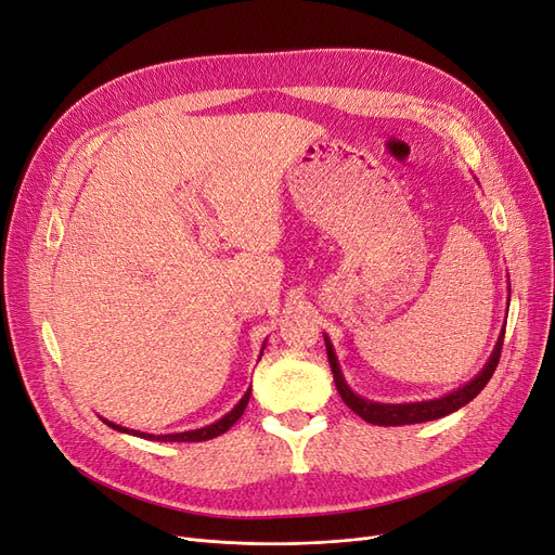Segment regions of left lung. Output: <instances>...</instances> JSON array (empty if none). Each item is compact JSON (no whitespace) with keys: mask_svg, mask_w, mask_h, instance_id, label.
<instances>
[{"mask_svg":"<svg viewBox=\"0 0 555 555\" xmlns=\"http://www.w3.org/2000/svg\"><path fill=\"white\" fill-rule=\"evenodd\" d=\"M502 340H505V328L498 335V343L491 351L489 361L481 367V371L469 379L467 384L459 386L456 391H449L442 398H433V400H418V402H375L367 400L359 393H354L349 389V384L345 382V375L340 371L338 357H335V349L328 340V335L324 333V343H326V354H328V363L333 371V382L338 386V393L345 400V405L357 412L363 422L375 424V426H410V424H424V422H435V418H442L451 412L461 410L463 405H467L469 400L477 398L481 393V389L489 379L493 377L498 361H500V349H502Z\"/></svg>","mask_w":555,"mask_h":555,"instance_id":"obj_1","label":"left lung"}]
</instances>
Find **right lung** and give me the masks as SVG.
Returning a JSON list of instances; mask_svg holds the SVG:
<instances>
[{"mask_svg":"<svg viewBox=\"0 0 555 555\" xmlns=\"http://www.w3.org/2000/svg\"><path fill=\"white\" fill-rule=\"evenodd\" d=\"M263 349H266V343H263V347H261V354H263ZM259 359H261V357H259ZM249 393H251V386L245 391V396L238 400V405L233 408L231 412H227V414L220 418V422H215V424L204 426V428H196V430L153 435V433H141V430H131V428H125V426H117V424L108 422V418H104V424L111 426V428H115V430H120V433L137 435V438H145V440H157V442H204V440H212V438H217V435L227 433L233 424L238 422V418H241L243 412H245V408H247V402H249Z\"/></svg>","mask_w":555,"mask_h":555,"instance_id":"right-lung-1","label":"right lung"}]
</instances>
